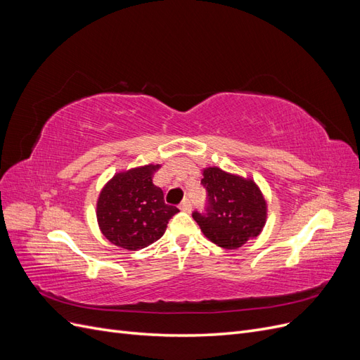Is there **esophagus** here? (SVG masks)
I'll return each mask as SVG.
<instances>
[{
  "mask_svg": "<svg viewBox=\"0 0 360 360\" xmlns=\"http://www.w3.org/2000/svg\"><path fill=\"white\" fill-rule=\"evenodd\" d=\"M192 209V202L189 198H184L181 202H180V210L183 212H191Z\"/></svg>",
  "mask_w": 360,
  "mask_h": 360,
  "instance_id": "obj_1",
  "label": "esophagus"
}]
</instances>
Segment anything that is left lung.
<instances>
[{"instance_id":"8db88e82","label":"left lung","mask_w":360,"mask_h":360,"mask_svg":"<svg viewBox=\"0 0 360 360\" xmlns=\"http://www.w3.org/2000/svg\"><path fill=\"white\" fill-rule=\"evenodd\" d=\"M201 184L207 202L204 212L195 210L192 217L209 240L225 249H237L261 233L267 214L266 200L252 180L207 168Z\"/></svg>"}]
</instances>
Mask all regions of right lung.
I'll use <instances>...</instances> for the list:
<instances>
[{
  "label": "right lung",
  "instance_id": "1",
  "mask_svg": "<svg viewBox=\"0 0 360 360\" xmlns=\"http://www.w3.org/2000/svg\"><path fill=\"white\" fill-rule=\"evenodd\" d=\"M159 165H147L120 172L102 189L97 201V221L111 243L138 250L155 243L167 224L179 212L163 200V192L153 183Z\"/></svg>",
  "mask_w": 360,
  "mask_h": 360
}]
</instances>
